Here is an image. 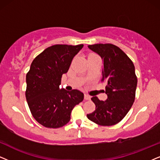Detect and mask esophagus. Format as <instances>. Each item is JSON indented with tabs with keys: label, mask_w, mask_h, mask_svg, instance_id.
Returning a JSON list of instances; mask_svg holds the SVG:
<instances>
[{
	"label": "esophagus",
	"mask_w": 160,
	"mask_h": 160,
	"mask_svg": "<svg viewBox=\"0 0 160 160\" xmlns=\"http://www.w3.org/2000/svg\"><path fill=\"white\" fill-rule=\"evenodd\" d=\"M84 99L86 100H89L90 99H91V97L89 96V95H88V94H85L84 95Z\"/></svg>",
	"instance_id": "esophagus-1"
}]
</instances>
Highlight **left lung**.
I'll list each match as a JSON object with an SVG mask.
<instances>
[{
  "label": "left lung",
  "mask_w": 160,
  "mask_h": 160,
  "mask_svg": "<svg viewBox=\"0 0 160 160\" xmlns=\"http://www.w3.org/2000/svg\"><path fill=\"white\" fill-rule=\"evenodd\" d=\"M103 62L102 81L106 82V100L93 97L96 108L87 114L88 120L100 125L109 126L120 122L134 102L137 78L134 63L120 48L111 43L88 46Z\"/></svg>",
  "instance_id": "1"
}]
</instances>
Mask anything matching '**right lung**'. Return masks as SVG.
<instances>
[{
    "label": "right lung",
    "mask_w": 160,
    "mask_h": 160,
    "mask_svg": "<svg viewBox=\"0 0 160 160\" xmlns=\"http://www.w3.org/2000/svg\"><path fill=\"white\" fill-rule=\"evenodd\" d=\"M83 47L54 45L32 61L26 74V98L32 116L46 128H58L69 122L74 107L83 100L80 91L60 88L74 57Z\"/></svg>",
    "instance_id": "right-lung-1"
}]
</instances>
